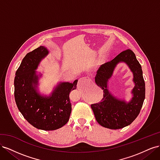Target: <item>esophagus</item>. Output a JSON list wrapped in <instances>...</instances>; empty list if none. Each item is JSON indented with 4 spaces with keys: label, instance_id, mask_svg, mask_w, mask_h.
I'll list each match as a JSON object with an SVG mask.
<instances>
[{
    "label": "esophagus",
    "instance_id": "1",
    "mask_svg": "<svg viewBox=\"0 0 160 160\" xmlns=\"http://www.w3.org/2000/svg\"><path fill=\"white\" fill-rule=\"evenodd\" d=\"M81 83H89V82L90 81V79L89 78V77H83V78H81L80 79V81H79Z\"/></svg>",
    "mask_w": 160,
    "mask_h": 160
}]
</instances>
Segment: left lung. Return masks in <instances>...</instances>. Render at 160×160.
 <instances>
[{
	"instance_id": "obj_1",
	"label": "left lung",
	"mask_w": 160,
	"mask_h": 160,
	"mask_svg": "<svg viewBox=\"0 0 160 160\" xmlns=\"http://www.w3.org/2000/svg\"><path fill=\"white\" fill-rule=\"evenodd\" d=\"M120 62L126 64L133 73L134 87L131 92L132 98L129 102L115 96L108 90V82ZM95 80L103 90V98L100 102L91 105L97 122L101 126L111 129H122L132 123L140 112L146 94L142 66L135 53L130 49L125 50L113 60L101 65Z\"/></svg>"
}]
</instances>
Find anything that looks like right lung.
I'll list each match as a JSON object with an SVG mask.
<instances>
[{
	"label": "right lung",
	"instance_id": "right-lung-1",
	"mask_svg": "<svg viewBox=\"0 0 160 160\" xmlns=\"http://www.w3.org/2000/svg\"><path fill=\"white\" fill-rule=\"evenodd\" d=\"M45 46H40L23 58L14 77V98L17 108L27 122L42 130H55L68 122L71 113L69 93L77 88L73 83L59 82L49 95L38 89L42 74L36 71L41 61L49 55Z\"/></svg>",
	"mask_w": 160,
	"mask_h": 160
}]
</instances>
